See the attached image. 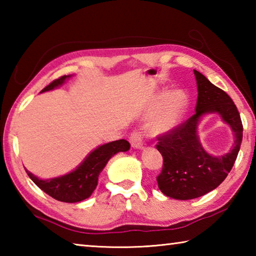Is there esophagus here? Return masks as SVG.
<instances>
[{
    "label": "esophagus",
    "instance_id": "obj_1",
    "mask_svg": "<svg viewBox=\"0 0 256 256\" xmlns=\"http://www.w3.org/2000/svg\"><path fill=\"white\" fill-rule=\"evenodd\" d=\"M130 142H131V146L136 149H142L144 148V142H142L141 134L138 131H133L130 136Z\"/></svg>",
    "mask_w": 256,
    "mask_h": 256
}]
</instances>
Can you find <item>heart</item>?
Instances as JSON below:
<instances>
[{"instance_id": "1", "label": "heart", "mask_w": 256, "mask_h": 256, "mask_svg": "<svg viewBox=\"0 0 256 256\" xmlns=\"http://www.w3.org/2000/svg\"><path fill=\"white\" fill-rule=\"evenodd\" d=\"M186 107V96L180 92H170L167 90L156 94L151 104V112L154 118L151 120L149 128L154 134L170 132L178 125Z\"/></svg>"}]
</instances>
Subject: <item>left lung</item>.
Instances as JSON below:
<instances>
[{"mask_svg":"<svg viewBox=\"0 0 256 256\" xmlns=\"http://www.w3.org/2000/svg\"><path fill=\"white\" fill-rule=\"evenodd\" d=\"M198 84L196 114L170 132L157 136L156 148L162 156V168L157 176L158 188L176 200H192L204 196L222 183L232 170L242 138L240 115L232 99L206 78L194 70ZM206 112H218L231 125L236 144L227 155L214 158L202 148L197 123Z\"/></svg>","mask_w":256,"mask_h":256,"instance_id":"left-lung-1","label":"left lung"}]
</instances>
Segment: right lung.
I'll return each mask as SVG.
<instances>
[{"mask_svg":"<svg viewBox=\"0 0 256 256\" xmlns=\"http://www.w3.org/2000/svg\"><path fill=\"white\" fill-rule=\"evenodd\" d=\"M68 76H70L58 78L45 86L42 92H48V90L54 89L55 86L62 84ZM130 146H131L124 138L102 144L94 150L76 170H73L70 174L56 177V178L42 180L34 176L27 170L26 172L38 188L55 200L66 203L80 202L84 198H88L97 188L98 177L104 167L106 166L108 160L120 151L122 152L128 151Z\"/></svg>","mask_w":256,"mask_h":256,"instance_id":"1","label":"right lung"}]
</instances>
